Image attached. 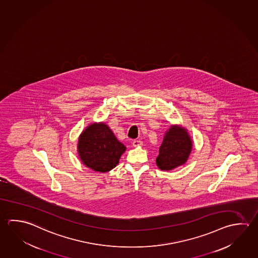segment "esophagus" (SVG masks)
I'll return each instance as SVG.
<instances>
[{
	"label": "esophagus",
	"mask_w": 258,
	"mask_h": 258,
	"mask_svg": "<svg viewBox=\"0 0 258 258\" xmlns=\"http://www.w3.org/2000/svg\"><path fill=\"white\" fill-rule=\"evenodd\" d=\"M143 145V142H141L140 140H135L133 142V146L134 147H139V146Z\"/></svg>",
	"instance_id": "1"
}]
</instances>
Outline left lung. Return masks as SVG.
<instances>
[{
	"label": "left lung",
	"mask_w": 258,
	"mask_h": 258,
	"mask_svg": "<svg viewBox=\"0 0 258 258\" xmlns=\"http://www.w3.org/2000/svg\"><path fill=\"white\" fill-rule=\"evenodd\" d=\"M192 149V141L187 129L172 124L164 133V140L156 157V165L163 171H171L187 162Z\"/></svg>",
	"instance_id": "obj_1"
}]
</instances>
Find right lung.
<instances>
[{
	"label": "right lung",
	"mask_w": 258,
	"mask_h": 258,
	"mask_svg": "<svg viewBox=\"0 0 258 258\" xmlns=\"http://www.w3.org/2000/svg\"><path fill=\"white\" fill-rule=\"evenodd\" d=\"M126 147L105 122H93L81 133L77 153L82 163L95 172L106 173L114 168Z\"/></svg>",
	"instance_id": "obj_1"
}]
</instances>
